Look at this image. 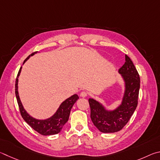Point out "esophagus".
<instances>
[{
    "instance_id": "1",
    "label": "esophagus",
    "mask_w": 160,
    "mask_h": 160,
    "mask_svg": "<svg viewBox=\"0 0 160 160\" xmlns=\"http://www.w3.org/2000/svg\"><path fill=\"white\" fill-rule=\"evenodd\" d=\"M80 96H81V97H82V98H85V97L87 96V93H86V91H82V92H81V93H80Z\"/></svg>"
}]
</instances>
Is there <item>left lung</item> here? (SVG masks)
<instances>
[{"label":"left lung","instance_id":"8db88e82","mask_svg":"<svg viewBox=\"0 0 160 160\" xmlns=\"http://www.w3.org/2000/svg\"><path fill=\"white\" fill-rule=\"evenodd\" d=\"M118 72L124 82V93L120 104L112 110L93 98H89L91 119L100 132L115 133L127 124L138 105L140 77L131 59L126 55L125 63Z\"/></svg>","mask_w":160,"mask_h":160}]
</instances>
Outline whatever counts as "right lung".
<instances>
[{
  "mask_svg": "<svg viewBox=\"0 0 160 160\" xmlns=\"http://www.w3.org/2000/svg\"><path fill=\"white\" fill-rule=\"evenodd\" d=\"M38 52H34L28 56L26 60L24 61L23 64L29 60L30 57L34 55ZM22 71V67L19 69L18 72V77L16 78V83H15V95L18 100V103L20 110L21 115L22 118L29 124L33 129L37 131L41 135L43 136H50L55 135L60 133L62 128H63V126L66 124L67 122L68 121L70 112H71L72 108L74 105V103L77 101L78 99V96L77 94H74L72 96H70L68 98L64 100V101L61 103L60 105L59 106L58 110H56L54 114H52L49 118L45 119H36L31 116L30 114L27 112L25 110L23 105L21 102L20 98L19 96L18 92V79Z\"/></svg>",
  "mask_w": 160,
  "mask_h": 160,
  "instance_id": "add662e5",
  "label": "right lung"
}]
</instances>
